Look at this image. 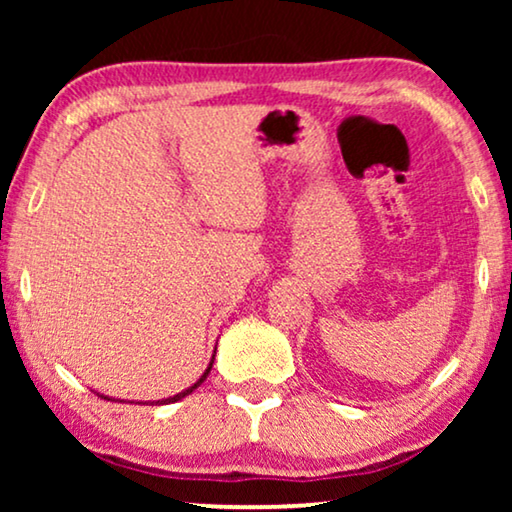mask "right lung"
Here are the masks:
<instances>
[{
    "mask_svg": "<svg viewBox=\"0 0 512 512\" xmlns=\"http://www.w3.org/2000/svg\"><path fill=\"white\" fill-rule=\"evenodd\" d=\"M212 363H214V359H212ZM212 363H209V368L205 370V373H202V377H200V380H198V382H195L191 389L181 391V394H177V396H172V398H165V401H160V403H174V401H179V398H184V396H188V394H191V391H195V389H198V387H200V384H202V382H205V377L209 375V370H212ZM102 398H107V396H102Z\"/></svg>",
    "mask_w": 512,
    "mask_h": 512,
    "instance_id": "right-lung-1",
    "label": "right lung"
}]
</instances>
